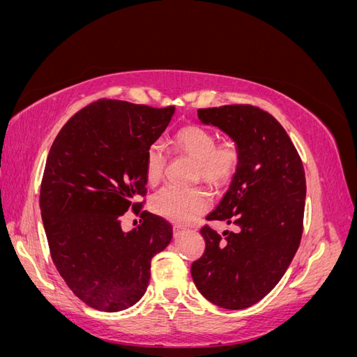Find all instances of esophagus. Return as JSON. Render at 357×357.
I'll return each mask as SVG.
<instances>
[{
	"label": "esophagus",
	"instance_id": "obj_1",
	"mask_svg": "<svg viewBox=\"0 0 357 357\" xmlns=\"http://www.w3.org/2000/svg\"><path fill=\"white\" fill-rule=\"evenodd\" d=\"M183 231H186L185 226H181V225H174V226H172V232H174V236L180 235Z\"/></svg>",
	"mask_w": 357,
	"mask_h": 357
}]
</instances>
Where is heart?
<instances>
[{
  "label": "heart",
  "mask_w": 357,
  "mask_h": 357,
  "mask_svg": "<svg viewBox=\"0 0 357 357\" xmlns=\"http://www.w3.org/2000/svg\"><path fill=\"white\" fill-rule=\"evenodd\" d=\"M178 155H185L198 164V177L208 186L220 188L228 183L238 167L240 152L231 139L215 144V135L199 125L181 128L171 142ZM167 156L160 146H150L146 152V178L156 185L164 177ZM210 207V197L201 189L180 190L164 188L152 198V210L167 220L190 223Z\"/></svg>",
  "instance_id": "obj_1"
}]
</instances>
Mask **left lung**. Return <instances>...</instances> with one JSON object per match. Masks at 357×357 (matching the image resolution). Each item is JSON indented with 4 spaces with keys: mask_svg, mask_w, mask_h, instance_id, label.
Listing matches in <instances>:
<instances>
[{
    "mask_svg": "<svg viewBox=\"0 0 357 357\" xmlns=\"http://www.w3.org/2000/svg\"><path fill=\"white\" fill-rule=\"evenodd\" d=\"M238 147V167L207 220L234 223L223 236L204 226V255L192 264L193 283L214 305L252 307L282 280L302 235L305 172L294 143L275 119L252 105L201 109Z\"/></svg>",
    "mask_w": 357,
    "mask_h": 357,
    "instance_id": "8db88e82",
    "label": "left lung"
}]
</instances>
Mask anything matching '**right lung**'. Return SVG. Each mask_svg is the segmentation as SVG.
<instances>
[{"mask_svg":"<svg viewBox=\"0 0 357 357\" xmlns=\"http://www.w3.org/2000/svg\"><path fill=\"white\" fill-rule=\"evenodd\" d=\"M174 112L101 100L75 113L52 144L40 192L50 255L73 294L95 310L137 304L152 257L172 238L171 223L156 214L143 211L131 232L122 215L146 195V152Z\"/></svg>","mask_w":357,"mask_h":357,"instance_id":"1","label":"right lung"}]
</instances>
